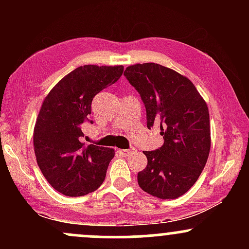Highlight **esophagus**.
Returning a JSON list of instances; mask_svg holds the SVG:
<instances>
[{"label":"esophagus","mask_w":249,"mask_h":249,"mask_svg":"<svg viewBox=\"0 0 249 249\" xmlns=\"http://www.w3.org/2000/svg\"><path fill=\"white\" fill-rule=\"evenodd\" d=\"M132 151H133L132 148H130V150H123V148H122V150H118V153L121 154L122 157H127V156H130Z\"/></svg>","instance_id":"esophagus-1"}]
</instances>
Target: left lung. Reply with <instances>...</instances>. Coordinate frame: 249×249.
Instances as JSON below:
<instances>
[{
    "instance_id": "8db88e82",
    "label": "left lung",
    "mask_w": 249,
    "mask_h": 249,
    "mask_svg": "<svg viewBox=\"0 0 249 249\" xmlns=\"http://www.w3.org/2000/svg\"><path fill=\"white\" fill-rule=\"evenodd\" d=\"M124 75L142 97L147 127L160 125L164 144L144 151L147 166L138 173L142 191L176 199L196 184L211 150L206 102L187 77L156 63L127 67Z\"/></svg>"
}]
</instances>
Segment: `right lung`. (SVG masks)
<instances>
[{"instance_id": "right-lung-1", "label": "right lung", "mask_w": 249, "mask_h": 249, "mask_svg": "<svg viewBox=\"0 0 249 249\" xmlns=\"http://www.w3.org/2000/svg\"><path fill=\"white\" fill-rule=\"evenodd\" d=\"M124 67L84 65L51 89L37 116L34 150L43 176L59 193L82 196L104 181L115 150L81 142L93 97L123 75ZM92 123V122H90Z\"/></svg>"}]
</instances>
